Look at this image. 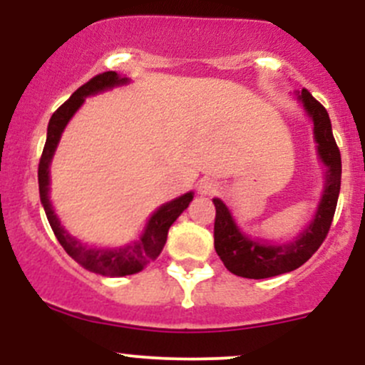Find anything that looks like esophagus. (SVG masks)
<instances>
[{"label": "esophagus", "mask_w": 365, "mask_h": 365, "mask_svg": "<svg viewBox=\"0 0 365 365\" xmlns=\"http://www.w3.org/2000/svg\"><path fill=\"white\" fill-rule=\"evenodd\" d=\"M217 183L212 182V180H202V182L199 183V194L200 195H212L217 192Z\"/></svg>", "instance_id": "34e87169"}]
</instances>
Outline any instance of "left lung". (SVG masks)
Wrapping results in <instances>:
<instances>
[{
	"instance_id": "1",
	"label": "left lung",
	"mask_w": 365,
	"mask_h": 365,
	"mask_svg": "<svg viewBox=\"0 0 365 365\" xmlns=\"http://www.w3.org/2000/svg\"><path fill=\"white\" fill-rule=\"evenodd\" d=\"M297 99L314 123V139L317 154L324 163V188L312 223L288 244H269L252 240L240 232L230 209L221 199H212L216 207L215 249L230 273L250 279H264L271 276L290 273L307 262L319 249L329 232L331 221L336 211L341 183V156L331 130L328 111L307 89L297 92Z\"/></svg>"
}]
</instances>
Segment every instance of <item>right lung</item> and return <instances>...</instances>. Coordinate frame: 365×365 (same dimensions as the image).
Here are the masks:
<instances>
[{
    "label": "right lung",
    "instance_id": "obj_1",
    "mask_svg": "<svg viewBox=\"0 0 365 365\" xmlns=\"http://www.w3.org/2000/svg\"><path fill=\"white\" fill-rule=\"evenodd\" d=\"M128 83L127 77H120L116 72H104L92 77L89 82L83 83L77 91L70 96L68 101H65L53 113L51 120L48 125V137H46V144L43 149V156L39 161V170H37V178H39V195L41 204L44 206L46 216H48L51 230L56 235L66 254L81 264L82 267L98 273L103 276H127L135 274L144 269L150 261L161 254L163 247L166 244V237H168L170 226L177 221V217L182 215L188 207L190 200L194 199L192 192L177 197V199L170 200V202L163 204L161 207L149 217L148 225H145L144 233H142L139 240L132 242V244L118 247V249H96L82 244L81 240L70 235L65 228H63L58 216L54 215V209L49 200V165L54 150H56L58 142L65 130L66 123L75 115V111L82 106L87 96H94L98 92L113 89L116 86H123Z\"/></svg>",
    "mask_w": 365,
    "mask_h": 365
}]
</instances>
